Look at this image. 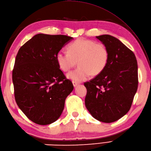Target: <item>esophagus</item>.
I'll return each instance as SVG.
<instances>
[{
    "mask_svg": "<svg viewBox=\"0 0 151 151\" xmlns=\"http://www.w3.org/2000/svg\"><path fill=\"white\" fill-rule=\"evenodd\" d=\"M73 86H74V87H76V86L78 85V83L75 82V81H73Z\"/></svg>",
    "mask_w": 151,
    "mask_h": 151,
    "instance_id": "34e87169",
    "label": "esophagus"
}]
</instances>
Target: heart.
Instances as JSON below:
<instances>
[{
	"mask_svg": "<svg viewBox=\"0 0 151 151\" xmlns=\"http://www.w3.org/2000/svg\"><path fill=\"white\" fill-rule=\"evenodd\" d=\"M68 52H59L56 61L60 69L64 72L72 69L78 62L77 68L67 74L68 78L76 82L85 81L91 75H99L108 65L107 47L95 41L79 38L68 46Z\"/></svg>",
	"mask_w": 151,
	"mask_h": 151,
	"instance_id": "b5f03b06",
	"label": "heart"
}]
</instances>
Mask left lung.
Masks as SVG:
<instances>
[{
    "instance_id": "left-lung-1",
    "label": "left lung",
    "mask_w": 151,
    "mask_h": 151,
    "mask_svg": "<svg viewBox=\"0 0 151 151\" xmlns=\"http://www.w3.org/2000/svg\"><path fill=\"white\" fill-rule=\"evenodd\" d=\"M107 47L109 60L105 69L89 82L85 105L96 119L112 123L129 111L138 86L135 54L110 35L96 37Z\"/></svg>"
}]
</instances>
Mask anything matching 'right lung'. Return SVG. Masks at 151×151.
Segmentation results:
<instances>
[{"label": "right lung", "instance_id": "obj_1", "mask_svg": "<svg viewBox=\"0 0 151 151\" xmlns=\"http://www.w3.org/2000/svg\"><path fill=\"white\" fill-rule=\"evenodd\" d=\"M73 37L38 34L25 43L16 56L12 71L15 99L34 123L47 125L58 119L74 88L60 69L56 55Z\"/></svg>", "mask_w": 151, "mask_h": 151}]
</instances>
